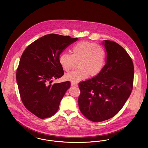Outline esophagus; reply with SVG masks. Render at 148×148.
<instances>
[{"instance_id":"obj_1","label":"esophagus","mask_w":148,"mask_h":148,"mask_svg":"<svg viewBox=\"0 0 148 148\" xmlns=\"http://www.w3.org/2000/svg\"><path fill=\"white\" fill-rule=\"evenodd\" d=\"M71 84L72 86H75V87H77V86H78L77 84L74 83V82H71Z\"/></svg>"}]
</instances>
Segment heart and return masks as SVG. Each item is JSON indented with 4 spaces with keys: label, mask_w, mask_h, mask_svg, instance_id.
I'll return each mask as SVG.
<instances>
[{
    "label": "heart",
    "mask_w": 148,
    "mask_h": 148,
    "mask_svg": "<svg viewBox=\"0 0 148 148\" xmlns=\"http://www.w3.org/2000/svg\"><path fill=\"white\" fill-rule=\"evenodd\" d=\"M106 51L100 45L87 41L77 42L72 48L71 53L64 52L59 57L62 69L69 71L78 62V69L65 75L66 79L77 82L89 76L98 75L104 67Z\"/></svg>",
    "instance_id": "b5f03b06"
}]
</instances>
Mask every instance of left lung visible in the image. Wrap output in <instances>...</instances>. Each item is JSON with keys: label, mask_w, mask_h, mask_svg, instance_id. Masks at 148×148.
<instances>
[{"label": "left lung", "mask_w": 148, "mask_h": 148, "mask_svg": "<svg viewBox=\"0 0 148 148\" xmlns=\"http://www.w3.org/2000/svg\"><path fill=\"white\" fill-rule=\"evenodd\" d=\"M107 63L95 77L78 84V106L87 119L100 122L121 110L133 87L134 65L127 52L116 42L104 40Z\"/></svg>", "instance_id": "8db88e82"}]
</instances>
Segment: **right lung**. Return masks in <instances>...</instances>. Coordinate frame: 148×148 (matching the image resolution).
I'll use <instances>...</instances> for the list:
<instances>
[{"mask_svg": "<svg viewBox=\"0 0 148 148\" xmlns=\"http://www.w3.org/2000/svg\"><path fill=\"white\" fill-rule=\"evenodd\" d=\"M77 38L55 34L34 41L23 52L16 70L21 101L26 108L39 118L54 115L71 85L70 81L51 84L53 79L64 75L59 63L61 52Z\"/></svg>", "mask_w": 148, "mask_h": 148, "instance_id": "1", "label": "right lung"}]
</instances>
